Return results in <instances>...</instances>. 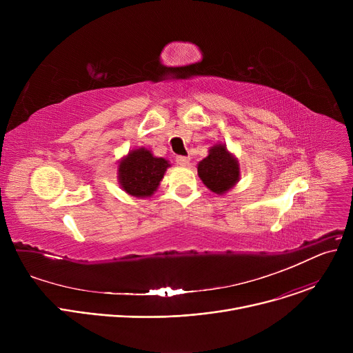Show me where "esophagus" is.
Returning <instances> with one entry per match:
<instances>
[{"instance_id":"1","label":"esophagus","mask_w":353,"mask_h":353,"mask_svg":"<svg viewBox=\"0 0 353 353\" xmlns=\"http://www.w3.org/2000/svg\"><path fill=\"white\" fill-rule=\"evenodd\" d=\"M176 162H177V165H180V166H188V165H190V159H188L187 157H181V155L176 157Z\"/></svg>"}]
</instances>
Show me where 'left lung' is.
I'll list each match as a JSON object with an SVG mask.
<instances>
[{"label": "left lung", "instance_id": "obj_1", "mask_svg": "<svg viewBox=\"0 0 353 353\" xmlns=\"http://www.w3.org/2000/svg\"><path fill=\"white\" fill-rule=\"evenodd\" d=\"M237 161L228 152L226 145H215L210 155L199 162L198 176L214 192L223 194L239 180Z\"/></svg>", "mask_w": 353, "mask_h": 353}]
</instances>
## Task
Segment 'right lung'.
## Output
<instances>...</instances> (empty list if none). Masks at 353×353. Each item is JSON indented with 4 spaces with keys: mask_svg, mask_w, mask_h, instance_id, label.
<instances>
[{
    "mask_svg": "<svg viewBox=\"0 0 353 353\" xmlns=\"http://www.w3.org/2000/svg\"><path fill=\"white\" fill-rule=\"evenodd\" d=\"M169 166L168 161L154 158L149 150L135 149L119 165V180L125 192L134 196H150Z\"/></svg>",
    "mask_w": 353,
    "mask_h": 353,
    "instance_id": "right-lung-1",
    "label": "right lung"
}]
</instances>
